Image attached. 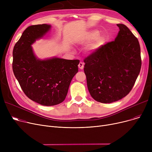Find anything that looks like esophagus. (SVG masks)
<instances>
[{
    "label": "esophagus",
    "mask_w": 152,
    "mask_h": 152,
    "mask_svg": "<svg viewBox=\"0 0 152 152\" xmlns=\"http://www.w3.org/2000/svg\"><path fill=\"white\" fill-rule=\"evenodd\" d=\"M84 63L82 62V61H80V62H79V65H78V67H79V69H83V68H84Z\"/></svg>",
    "instance_id": "34e87169"
}]
</instances>
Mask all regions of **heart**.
<instances>
[{
    "label": "heart",
    "instance_id": "heart-1",
    "mask_svg": "<svg viewBox=\"0 0 152 152\" xmlns=\"http://www.w3.org/2000/svg\"><path fill=\"white\" fill-rule=\"evenodd\" d=\"M99 35V31L97 30H94L89 32V33H87L86 37H84V43H88L95 40V41L93 42V43L90 46V51L91 52L97 49L99 47L102 45L103 43L104 42V38L101 36L98 37Z\"/></svg>",
    "mask_w": 152,
    "mask_h": 152
}]
</instances>
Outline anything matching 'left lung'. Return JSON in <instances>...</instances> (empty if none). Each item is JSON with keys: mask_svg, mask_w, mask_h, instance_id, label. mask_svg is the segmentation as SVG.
Instances as JSON below:
<instances>
[{"mask_svg": "<svg viewBox=\"0 0 152 152\" xmlns=\"http://www.w3.org/2000/svg\"><path fill=\"white\" fill-rule=\"evenodd\" d=\"M115 41L102 45L84 59V71L92 97L110 103L124 97L132 90L139 75L142 60L137 38L126 25Z\"/></svg>", "mask_w": 152, "mask_h": 152, "instance_id": "left-lung-1", "label": "left lung"}]
</instances>
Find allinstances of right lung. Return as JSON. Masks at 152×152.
<instances>
[{
  "instance_id": "right-lung-1",
  "label": "right lung",
  "mask_w": 152,
  "mask_h": 152,
  "mask_svg": "<svg viewBox=\"0 0 152 152\" xmlns=\"http://www.w3.org/2000/svg\"><path fill=\"white\" fill-rule=\"evenodd\" d=\"M50 28L46 24L29 26L13 50V71L21 89L29 99L44 106L58 105L65 99L79 63V60L36 58L31 45Z\"/></svg>"
}]
</instances>
